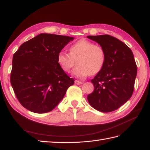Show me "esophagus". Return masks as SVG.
I'll use <instances>...</instances> for the list:
<instances>
[{"instance_id": "34e87169", "label": "esophagus", "mask_w": 150, "mask_h": 150, "mask_svg": "<svg viewBox=\"0 0 150 150\" xmlns=\"http://www.w3.org/2000/svg\"><path fill=\"white\" fill-rule=\"evenodd\" d=\"M75 83L76 84H82V83H83V82H81V81H77V80H75Z\"/></svg>"}]
</instances>
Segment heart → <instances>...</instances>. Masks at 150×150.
I'll return each mask as SVG.
<instances>
[{"mask_svg":"<svg viewBox=\"0 0 150 150\" xmlns=\"http://www.w3.org/2000/svg\"><path fill=\"white\" fill-rule=\"evenodd\" d=\"M105 60L103 47L86 39L70 46L69 53L62 51L57 55V62L66 73L71 70L76 61L77 67L72 71V75L79 79H84L90 74H97L103 68Z\"/></svg>","mask_w":150,"mask_h":150,"instance_id":"b5f03b06","label":"heart"}]
</instances>
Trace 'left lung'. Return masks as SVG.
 I'll use <instances>...</instances> for the list:
<instances>
[{"label": "left lung", "mask_w": 150, "mask_h": 150, "mask_svg": "<svg viewBox=\"0 0 150 150\" xmlns=\"http://www.w3.org/2000/svg\"><path fill=\"white\" fill-rule=\"evenodd\" d=\"M103 47L106 53L103 68L91 82L93 93L88 100L95 110L111 112L125 104L133 94L137 68L131 49L109 35L87 36Z\"/></svg>", "instance_id": "1"}]
</instances>
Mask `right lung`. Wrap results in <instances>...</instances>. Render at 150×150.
Masks as SVG:
<instances>
[{
  "label": "right lung",
  "instance_id": "add662e5",
  "mask_svg": "<svg viewBox=\"0 0 150 150\" xmlns=\"http://www.w3.org/2000/svg\"><path fill=\"white\" fill-rule=\"evenodd\" d=\"M74 37L40 33L19 47L13 57L11 84L20 103L37 113L53 110L74 79L57 62L59 52Z\"/></svg>",
  "mask_w": 150,
  "mask_h": 150
}]
</instances>
